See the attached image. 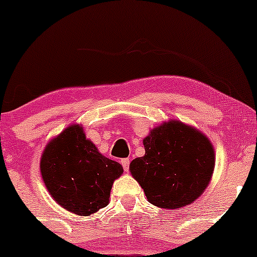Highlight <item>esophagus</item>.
<instances>
[{
    "label": "esophagus",
    "instance_id": "obj_1",
    "mask_svg": "<svg viewBox=\"0 0 257 257\" xmlns=\"http://www.w3.org/2000/svg\"><path fill=\"white\" fill-rule=\"evenodd\" d=\"M120 163H121V165H123L124 172H128V170H129V163H131V160H129V159H121Z\"/></svg>",
    "mask_w": 257,
    "mask_h": 257
}]
</instances>
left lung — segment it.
Instances as JSON below:
<instances>
[{
	"mask_svg": "<svg viewBox=\"0 0 257 257\" xmlns=\"http://www.w3.org/2000/svg\"><path fill=\"white\" fill-rule=\"evenodd\" d=\"M144 157L129 165L148 201L178 209L195 201L208 188L215 167L214 147L198 129L169 120L150 131Z\"/></svg>",
	"mask_w": 257,
	"mask_h": 257,
	"instance_id": "1",
	"label": "left lung"
}]
</instances>
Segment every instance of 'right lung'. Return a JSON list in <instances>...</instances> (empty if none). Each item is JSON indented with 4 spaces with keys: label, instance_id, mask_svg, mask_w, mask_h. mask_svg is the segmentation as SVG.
<instances>
[{
    "label": "right lung",
    "instance_id": "obj_1",
    "mask_svg": "<svg viewBox=\"0 0 257 257\" xmlns=\"http://www.w3.org/2000/svg\"><path fill=\"white\" fill-rule=\"evenodd\" d=\"M41 174L48 193L62 208L89 216L107 206L123 167L100 154L79 124H72L46 145Z\"/></svg>",
    "mask_w": 257,
    "mask_h": 257
}]
</instances>
